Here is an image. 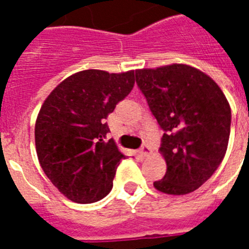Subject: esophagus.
<instances>
[{
    "label": "esophagus",
    "instance_id": "esophagus-1",
    "mask_svg": "<svg viewBox=\"0 0 249 249\" xmlns=\"http://www.w3.org/2000/svg\"><path fill=\"white\" fill-rule=\"evenodd\" d=\"M140 152H141V155L146 158V156H148L150 154H151V150H150V147H148L147 144H143V146L140 148Z\"/></svg>",
    "mask_w": 249,
    "mask_h": 249
}]
</instances>
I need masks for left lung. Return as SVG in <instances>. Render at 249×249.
<instances>
[{"label": "left lung", "instance_id": "8db88e82", "mask_svg": "<svg viewBox=\"0 0 249 249\" xmlns=\"http://www.w3.org/2000/svg\"><path fill=\"white\" fill-rule=\"evenodd\" d=\"M136 83L163 129L160 152L166 161L156 190L185 195L217 170L228 150L231 109L209 76L186 64L143 68Z\"/></svg>", "mask_w": 249, "mask_h": 249}]
</instances>
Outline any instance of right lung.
I'll use <instances>...</instances> for the list:
<instances>
[{
    "instance_id": "right-lung-1",
    "label": "right lung",
    "mask_w": 249,
    "mask_h": 249,
    "mask_svg": "<svg viewBox=\"0 0 249 249\" xmlns=\"http://www.w3.org/2000/svg\"><path fill=\"white\" fill-rule=\"evenodd\" d=\"M134 86V71L77 72L62 81L41 107L35 126L41 168L70 200L89 204L112 189L125 156L106 141V119Z\"/></svg>"
}]
</instances>
